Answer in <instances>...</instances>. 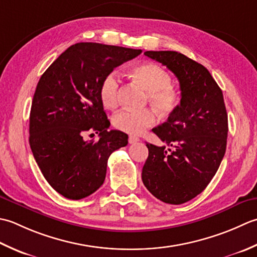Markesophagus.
Masks as SVG:
<instances>
[{
    "mask_svg": "<svg viewBox=\"0 0 257 257\" xmlns=\"http://www.w3.org/2000/svg\"><path fill=\"white\" fill-rule=\"evenodd\" d=\"M139 141H140V139L138 138V136L131 135L130 138H128V143H130V144H134V143H136V142H139Z\"/></svg>",
    "mask_w": 257,
    "mask_h": 257,
    "instance_id": "obj_1",
    "label": "esophagus"
}]
</instances>
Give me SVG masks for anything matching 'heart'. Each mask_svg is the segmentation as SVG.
<instances>
[{"label": "heart", "instance_id": "obj_1", "mask_svg": "<svg viewBox=\"0 0 257 257\" xmlns=\"http://www.w3.org/2000/svg\"><path fill=\"white\" fill-rule=\"evenodd\" d=\"M130 75L148 91V101L162 116H169L176 111L181 103V95L171 85V75L156 63H142L130 70ZM119 81L114 73L103 78L99 86V98L104 107L114 108L118 104ZM113 126L128 134H141L156 123V113L152 108H124L114 114Z\"/></svg>", "mask_w": 257, "mask_h": 257}]
</instances>
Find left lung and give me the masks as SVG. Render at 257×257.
Here are the masks:
<instances>
[{
    "label": "left lung",
    "mask_w": 257,
    "mask_h": 257,
    "mask_svg": "<svg viewBox=\"0 0 257 257\" xmlns=\"http://www.w3.org/2000/svg\"><path fill=\"white\" fill-rule=\"evenodd\" d=\"M180 82L181 103L153 132L172 149L146 143L145 187L160 201L179 205L202 193L226 151L227 113L222 90L200 63L175 51H146Z\"/></svg>",
    "instance_id": "obj_1"
}]
</instances>
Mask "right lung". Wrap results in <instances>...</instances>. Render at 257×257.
<instances>
[{
    "label": "right lung",
    "mask_w": 257,
    "mask_h": 257,
    "mask_svg": "<svg viewBox=\"0 0 257 257\" xmlns=\"http://www.w3.org/2000/svg\"><path fill=\"white\" fill-rule=\"evenodd\" d=\"M142 53L122 46L76 43L57 57L36 86L30 113V146L42 174L70 200L93 194L104 183L107 160L127 145L109 127L99 98L103 78ZM95 132L96 143L84 136Z\"/></svg>",
    "instance_id": "add662e5"
}]
</instances>
